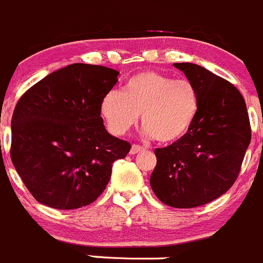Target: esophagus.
I'll list each match as a JSON object with an SVG mask.
<instances>
[{
	"instance_id": "34e87169",
	"label": "esophagus",
	"mask_w": 263,
	"mask_h": 263,
	"mask_svg": "<svg viewBox=\"0 0 263 263\" xmlns=\"http://www.w3.org/2000/svg\"><path fill=\"white\" fill-rule=\"evenodd\" d=\"M145 148L142 147V145H138V144H133L130 148V155H138L140 152H144Z\"/></svg>"
}]
</instances>
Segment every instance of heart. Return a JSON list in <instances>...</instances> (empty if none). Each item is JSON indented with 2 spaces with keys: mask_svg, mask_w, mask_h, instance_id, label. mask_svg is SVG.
I'll use <instances>...</instances> for the list:
<instances>
[{
  "mask_svg": "<svg viewBox=\"0 0 263 263\" xmlns=\"http://www.w3.org/2000/svg\"><path fill=\"white\" fill-rule=\"evenodd\" d=\"M198 110L199 95L193 83L156 71L134 75L123 92L110 90L101 103V114L112 134H126L142 115L144 134L162 143L181 139Z\"/></svg>",
  "mask_w": 263,
  "mask_h": 263,
  "instance_id": "obj_1",
  "label": "heart"
}]
</instances>
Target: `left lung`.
<instances>
[{"mask_svg": "<svg viewBox=\"0 0 263 263\" xmlns=\"http://www.w3.org/2000/svg\"><path fill=\"white\" fill-rule=\"evenodd\" d=\"M174 66L198 90V115L181 139L156 148L149 184L162 203L193 209L231 188L251 143V125L246 101L231 83L191 62Z\"/></svg>", "mask_w": 263, "mask_h": 263, "instance_id": "8db88e82", "label": "left lung"}]
</instances>
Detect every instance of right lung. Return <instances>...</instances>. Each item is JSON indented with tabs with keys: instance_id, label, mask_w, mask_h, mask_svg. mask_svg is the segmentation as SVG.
Listing matches in <instances>:
<instances>
[{
	"instance_id": "right-lung-1",
	"label": "right lung",
	"mask_w": 263,
	"mask_h": 263,
	"mask_svg": "<svg viewBox=\"0 0 263 263\" xmlns=\"http://www.w3.org/2000/svg\"><path fill=\"white\" fill-rule=\"evenodd\" d=\"M118 70L71 64L28 89L11 120V161L40 203L74 210L93 203L106 189L112 163L130 143L106 130L103 97Z\"/></svg>"
}]
</instances>
